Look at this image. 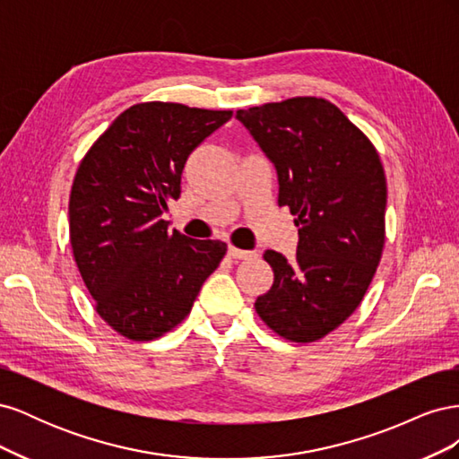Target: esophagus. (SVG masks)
Wrapping results in <instances>:
<instances>
[{"label": "esophagus", "instance_id": "1", "mask_svg": "<svg viewBox=\"0 0 459 459\" xmlns=\"http://www.w3.org/2000/svg\"><path fill=\"white\" fill-rule=\"evenodd\" d=\"M228 256H230V258H235V260H248V258L256 256V253H253V251H241V248L230 245V247H228Z\"/></svg>", "mask_w": 459, "mask_h": 459}]
</instances>
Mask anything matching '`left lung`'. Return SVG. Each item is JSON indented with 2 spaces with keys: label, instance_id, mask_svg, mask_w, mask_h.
<instances>
[{
  "label": "left lung",
  "instance_id": "8db88e82",
  "mask_svg": "<svg viewBox=\"0 0 459 459\" xmlns=\"http://www.w3.org/2000/svg\"><path fill=\"white\" fill-rule=\"evenodd\" d=\"M275 166L280 206L299 228L295 260L266 251L273 285L255 308L270 329L312 342L362 302L385 245L386 179L377 151L341 108L293 97L235 115Z\"/></svg>",
  "mask_w": 459,
  "mask_h": 459
}]
</instances>
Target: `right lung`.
I'll return each mask as SVG.
<instances>
[{"mask_svg": "<svg viewBox=\"0 0 459 459\" xmlns=\"http://www.w3.org/2000/svg\"><path fill=\"white\" fill-rule=\"evenodd\" d=\"M231 110L134 105L82 159L68 203L71 245L95 310L132 341H151L191 312L228 245L169 230L187 157Z\"/></svg>", "mask_w": 459, "mask_h": 459, "instance_id": "add662e5", "label": "right lung"}]
</instances>
